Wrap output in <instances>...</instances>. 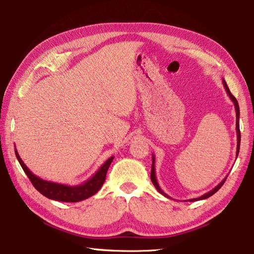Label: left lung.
I'll return each instance as SVG.
<instances>
[{
	"label": "left lung",
	"instance_id": "left-lung-1",
	"mask_svg": "<svg viewBox=\"0 0 254 254\" xmlns=\"http://www.w3.org/2000/svg\"><path fill=\"white\" fill-rule=\"evenodd\" d=\"M223 84H224V87H225V89H226V93H227V95L229 96V98L231 99V101L234 102V105H235V109H236V131H237V153H236V156H237V157H238L239 148H240V138H241V135H240V128H239V117H240L239 105H238V101H237V99H236L235 97L233 96V94L230 93V90H229V88H228L227 84H226L225 79H223ZM150 179H152L153 185L155 186V188H156V189H157V191H158L160 194H163V195H164V196H166V197H169V196L167 195V194H166L163 190H161L160 187H159V185H158V182H157V178H156V171H155V156H154V155H153L152 171H150ZM226 179H227V178H225V179H224L222 182H220L218 186L215 187V188L213 189V190H210L209 192L203 194L202 196H199V197H197V198H191V199H189V201H190V202L199 201V199H205V198H207V197H209V196H212L213 194L216 193V192L219 190V189L222 188V186H223L224 183H225Z\"/></svg>",
	"mask_w": 254,
	"mask_h": 254
}]
</instances>
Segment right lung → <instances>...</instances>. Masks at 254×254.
Masks as SVG:
<instances>
[{
    "label": "right lung",
    "instance_id": "add662e5",
    "mask_svg": "<svg viewBox=\"0 0 254 254\" xmlns=\"http://www.w3.org/2000/svg\"><path fill=\"white\" fill-rule=\"evenodd\" d=\"M15 155L16 157H17V160L19 161L21 168L25 171L27 177L29 178V180L31 181L32 186L36 188V190L39 191L42 195H45L48 198L61 202H79L93 196L94 194H96L100 190L101 186L104 185L108 168H109V166L113 160V157L107 159L105 161V164L95 172V175L93 177H90L88 180L83 182L82 185L66 186L61 185V183L47 181L41 179L39 177H37L36 175L32 174L28 169V167L24 164V161L19 157L17 149L16 148Z\"/></svg>",
    "mask_w": 254,
    "mask_h": 254
}]
</instances>
